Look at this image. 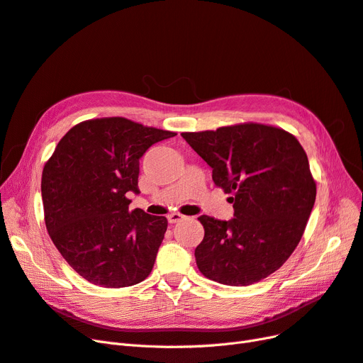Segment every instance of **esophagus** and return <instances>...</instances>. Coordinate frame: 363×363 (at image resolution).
Masks as SVG:
<instances>
[{
    "instance_id": "obj_1",
    "label": "esophagus",
    "mask_w": 363,
    "mask_h": 363,
    "mask_svg": "<svg viewBox=\"0 0 363 363\" xmlns=\"http://www.w3.org/2000/svg\"><path fill=\"white\" fill-rule=\"evenodd\" d=\"M183 215H180V213H171V215H168V222L169 223H177V222H180V220H183Z\"/></svg>"
}]
</instances>
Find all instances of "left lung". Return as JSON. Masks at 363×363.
I'll return each mask as SVG.
<instances>
[{"instance_id":"8db88e82","label":"left lung","mask_w":363,"mask_h":363,"mask_svg":"<svg viewBox=\"0 0 363 363\" xmlns=\"http://www.w3.org/2000/svg\"><path fill=\"white\" fill-rule=\"evenodd\" d=\"M231 194L234 218L199 216L204 239L195 249L206 278L233 286L259 282L277 272L301 242L317 187L308 156L294 136L247 123L182 133Z\"/></svg>"}]
</instances>
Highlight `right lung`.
Wrapping results in <instances>:
<instances>
[{"instance_id": "right-lung-1", "label": "right lung", "mask_w": 363, "mask_h": 363, "mask_svg": "<svg viewBox=\"0 0 363 363\" xmlns=\"http://www.w3.org/2000/svg\"><path fill=\"white\" fill-rule=\"evenodd\" d=\"M174 132L111 117L77 124L42 174L46 230L69 266L106 289L144 281L168 227L165 216L129 211L138 195L140 159Z\"/></svg>"}]
</instances>
